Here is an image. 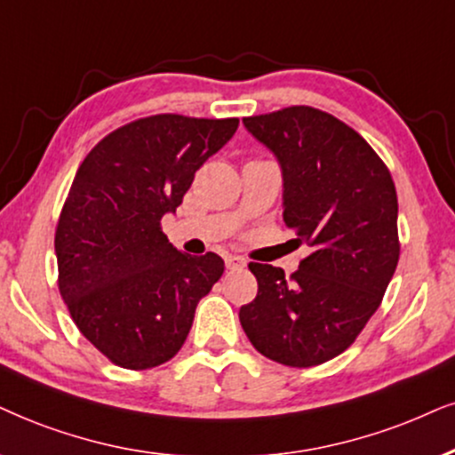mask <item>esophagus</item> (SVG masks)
<instances>
[{"mask_svg": "<svg viewBox=\"0 0 455 455\" xmlns=\"http://www.w3.org/2000/svg\"><path fill=\"white\" fill-rule=\"evenodd\" d=\"M224 262H227V268H228V270L243 268V267H245L243 258H241V256H233V254H228L227 258H224Z\"/></svg>", "mask_w": 455, "mask_h": 455, "instance_id": "1", "label": "esophagus"}]
</instances>
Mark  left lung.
<instances>
[{
    "instance_id": "8db88e82",
    "label": "left lung",
    "mask_w": 455,
    "mask_h": 455,
    "mask_svg": "<svg viewBox=\"0 0 455 455\" xmlns=\"http://www.w3.org/2000/svg\"><path fill=\"white\" fill-rule=\"evenodd\" d=\"M279 161L283 222L310 245L290 279L251 262L258 296L239 308L258 353L313 367L344 353L380 307L399 262L395 182L353 128L313 107L243 119Z\"/></svg>"
}]
</instances>
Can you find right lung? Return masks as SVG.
Listing matches in <instances>:
<instances>
[{
    "instance_id": "1",
    "label": "right lung",
    "mask_w": 455,
    "mask_h": 455,
    "mask_svg": "<svg viewBox=\"0 0 455 455\" xmlns=\"http://www.w3.org/2000/svg\"><path fill=\"white\" fill-rule=\"evenodd\" d=\"M237 125L153 115L111 132L79 165L56 227L59 287L79 331L115 365L170 361L222 277L220 256L182 254L161 218L174 214L195 172Z\"/></svg>"
}]
</instances>
